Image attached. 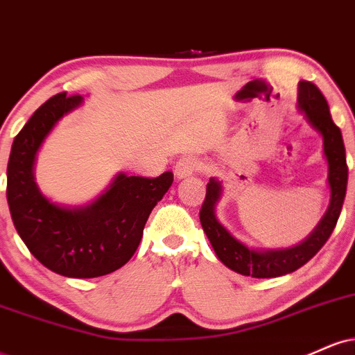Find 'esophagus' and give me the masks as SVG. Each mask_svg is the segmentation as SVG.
<instances>
[{
  "label": "esophagus",
  "instance_id": "obj_1",
  "mask_svg": "<svg viewBox=\"0 0 355 355\" xmlns=\"http://www.w3.org/2000/svg\"><path fill=\"white\" fill-rule=\"evenodd\" d=\"M198 170H202V164L195 157H183L175 165V175L178 178L189 177V175L198 172Z\"/></svg>",
  "mask_w": 355,
  "mask_h": 355
}]
</instances>
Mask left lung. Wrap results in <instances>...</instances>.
Masks as SVG:
<instances>
[{"mask_svg": "<svg viewBox=\"0 0 355 355\" xmlns=\"http://www.w3.org/2000/svg\"><path fill=\"white\" fill-rule=\"evenodd\" d=\"M299 107L307 116L309 123L324 138V155L329 164L331 205L311 237L300 245L285 248V250L257 252L232 237L215 217V203L222 193V185L215 178H210V182L207 183L205 200L200 209L202 229L209 237L218 259L237 274L252 275L255 279H272V277L291 274L305 266L324 247L339 220L349 177L340 128L332 121L325 96L311 81L299 83Z\"/></svg>", "mask_w": 355, "mask_h": 355, "instance_id": "8db88e82", "label": "left lung"}]
</instances>
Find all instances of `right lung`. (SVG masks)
<instances>
[{"label": "right lung", "instance_id": "add662e5", "mask_svg": "<svg viewBox=\"0 0 355 355\" xmlns=\"http://www.w3.org/2000/svg\"><path fill=\"white\" fill-rule=\"evenodd\" d=\"M81 95L51 96L18 133L8 160L6 198L19 237L44 267L63 277L93 279L123 267L140 245L153 207L168 191L173 173L157 178L120 173L110 189L85 209L51 203L36 187V152L61 116Z\"/></svg>", "mask_w": 355, "mask_h": 355}]
</instances>
